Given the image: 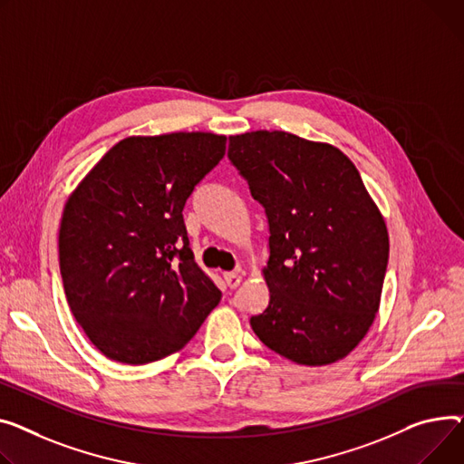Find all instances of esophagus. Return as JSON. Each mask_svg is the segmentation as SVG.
I'll return each mask as SVG.
<instances>
[{
  "mask_svg": "<svg viewBox=\"0 0 464 464\" xmlns=\"http://www.w3.org/2000/svg\"><path fill=\"white\" fill-rule=\"evenodd\" d=\"M224 280H226V284H227L229 289H235V287L240 285L242 276H240L238 272H224Z\"/></svg>",
  "mask_w": 464,
  "mask_h": 464,
  "instance_id": "esophagus-1",
  "label": "esophagus"
}]
</instances>
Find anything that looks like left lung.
<instances>
[{"instance_id": "obj_1", "label": "left lung", "mask_w": 464, "mask_h": 464, "mask_svg": "<svg viewBox=\"0 0 464 464\" xmlns=\"http://www.w3.org/2000/svg\"><path fill=\"white\" fill-rule=\"evenodd\" d=\"M227 157L268 218L270 291L250 319L291 362L345 358L379 312L390 240L354 164L334 145L282 130L229 136Z\"/></svg>"}]
</instances>
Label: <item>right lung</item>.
Wrapping results in <instances>:
<instances>
[{
    "label": "right lung",
    "instance_id": "obj_1",
    "mask_svg": "<svg viewBox=\"0 0 464 464\" xmlns=\"http://www.w3.org/2000/svg\"><path fill=\"white\" fill-rule=\"evenodd\" d=\"M224 154L226 136L212 132L125 138L71 194L61 277L72 315L106 358L141 365L177 353L218 305L182 208Z\"/></svg>",
    "mask_w": 464,
    "mask_h": 464
}]
</instances>
